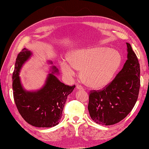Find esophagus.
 Wrapping results in <instances>:
<instances>
[{
	"instance_id": "34e87169",
	"label": "esophagus",
	"mask_w": 149,
	"mask_h": 149,
	"mask_svg": "<svg viewBox=\"0 0 149 149\" xmlns=\"http://www.w3.org/2000/svg\"><path fill=\"white\" fill-rule=\"evenodd\" d=\"M76 88L78 90H84L83 88V87L81 86H80V85H79V84H77V85L76 86Z\"/></svg>"
}]
</instances>
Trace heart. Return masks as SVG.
<instances>
[{
  "label": "heart",
  "mask_w": 149,
  "mask_h": 149,
  "mask_svg": "<svg viewBox=\"0 0 149 149\" xmlns=\"http://www.w3.org/2000/svg\"><path fill=\"white\" fill-rule=\"evenodd\" d=\"M66 58L69 64L61 63L62 73L70 78L74 73L73 69L81 71L83 83L97 89L111 82L123 62L118 50L102 46L74 49L67 54Z\"/></svg>",
  "instance_id": "b5f03b06"
}]
</instances>
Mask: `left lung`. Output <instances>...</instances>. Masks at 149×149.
Here are the masks:
<instances>
[{"label":"left lung","mask_w":149,"mask_h":149,"mask_svg":"<svg viewBox=\"0 0 149 149\" xmlns=\"http://www.w3.org/2000/svg\"><path fill=\"white\" fill-rule=\"evenodd\" d=\"M126 44L127 60L123 69L106 88L89 94L88 109L97 124L109 125L119 123L129 114L137 100L140 65L130 45Z\"/></svg>","instance_id":"left-lung-1"}]
</instances>
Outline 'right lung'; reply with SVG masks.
<instances>
[{
	"instance_id": "add662e5",
	"label": "right lung",
	"mask_w": 149,
	"mask_h": 149,
	"mask_svg": "<svg viewBox=\"0 0 149 149\" xmlns=\"http://www.w3.org/2000/svg\"><path fill=\"white\" fill-rule=\"evenodd\" d=\"M32 55L24 48L18 55L12 75L13 98L19 113L29 124L38 127H52L59 123L67 96L73 91V86L65 85L57 78L58 70L51 66L44 85L35 91L24 89L19 74L22 66ZM52 65V61H48Z\"/></svg>"
}]
</instances>
